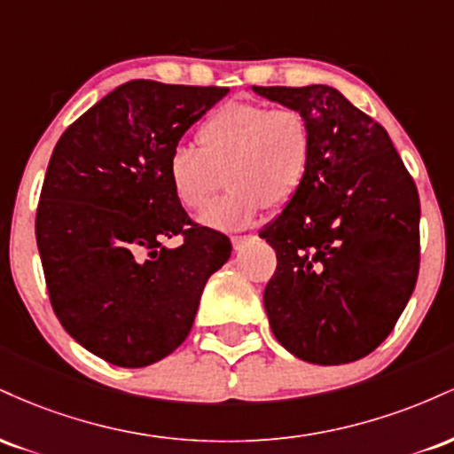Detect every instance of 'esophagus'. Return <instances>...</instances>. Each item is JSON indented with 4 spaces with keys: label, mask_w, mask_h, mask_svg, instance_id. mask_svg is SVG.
<instances>
[{
    "label": "esophagus",
    "mask_w": 454,
    "mask_h": 454,
    "mask_svg": "<svg viewBox=\"0 0 454 454\" xmlns=\"http://www.w3.org/2000/svg\"><path fill=\"white\" fill-rule=\"evenodd\" d=\"M254 234H237V237H232V247L234 252H241V249L245 247V245H249L254 241Z\"/></svg>",
    "instance_id": "esophagus-1"
}]
</instances>
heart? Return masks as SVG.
I'll return each instance as SVG.
<instances>
[{
  "label": "heart",
  "mask_w": 454,
  "mask_h": 454,
  "mask_svg": "<svg viewBox=\"0 0 454 454\" xmlns=\"http://www.w3.org/2000/svg\"><path fill=\"white\" fill-rule=\"evenodd\" d=\"M196 147L176 145L166 160V181L181 207L200 211L226 173V196L198 222L217 231L249 226L270 207L288 205L303 187L314 153L307 119L294 108L231 102L213 111L196 132Z\"/></svg>",
  "instance_id": "heart-1"
}]
</instances>
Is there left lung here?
Returning a JSON list of instances; mask_svg holds the SVG:
<instances>
[{
    "label": "left lung",
    "instance_id": "left-lung-1",
    "mask_svg": "<svg viewBox=\"0 0 454 454\" xmlns=\"http://www.w3.org/2000/svg\"><path fill=\"white\" fill-rule=\"evenodd\" d=\"M294 108L314 138L301 192L260 237L278 269L264 309L296 358L343 364L390 335L414 293L420 202L387 129L328 85L252 87Z\"/></svg>",
    "mask_w": 454,
    "mask_h": 454
}]
</instances>
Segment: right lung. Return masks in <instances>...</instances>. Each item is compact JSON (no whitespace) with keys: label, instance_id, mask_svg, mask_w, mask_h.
<instances>
[{"label":"right lung","instance_id":"obj_1","mask_svg":"<svg viewBox=\"0 0 454 454\" xmlns=\"http://www.w3.org/2000/svg\"><path fill=\"white\" fill-rule=\"evenodd\" d=\"M226 93L129 81L57 140L35 213L46 290L67 335L106 363L175 352L231 258V239L192 222L166 181L170 149ZM176 233L184 243L168 250Z\"/></svg>","mask_w":454,"mask_h":454}]
</instances>
